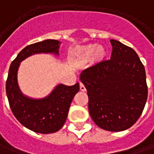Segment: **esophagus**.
<instances>
[{"label": "esophagus", "mask_w": 154, "mask_h": 154, "mask_svg": "<svg viewBox=\"0 0 154 154\" xmlns=\"http://www.w3.org/2000/svg\"><path fill=\"white\" fill-rule=\"evenodd\" d=\"M80 90L82 92H86V88L84 87V85L82 83H80Z\"/></svg>", "instance_id": "obj_1"}]
</instances>
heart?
Here are the masks:
<instances>
[{
	"instance_id": "obj_1",
	"label": "heart",
	"mask_w": 154,
	"mask_h": 154,
	"mask_svg": "<svg viewBox=\"0 0 154 154\" xmlns=\"http://www.w3.org/2000/svg\"><path fill=\"white\" fill-rule=\"evenodd\" d=\"M72 54L74 60L81 64L89 62L91 59L94 63L98 64L107 59L108 50L102 45L98 46L97 43H90L75 47Z\"/></svg>"
}]
</instances>
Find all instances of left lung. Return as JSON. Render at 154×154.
<instances>
[{
    "mask_svg": "<svg viewBox=\"0 0 154 154\" xmlns=\"http://www.w3.org/2000/svg\"><path fill=\"white\" fill-rule=\"evenodd\" d=\"M110 60L80 74L88 91V110L99 128L112 132L129 128L142 114L148 98L144 66L136 51L110 40Z\"/></svg>",
    "mask_w": 154,
    "mask_h": 154,
    "instance_id": "8db88e82",
    "label": "left lung"
}]
</instances>
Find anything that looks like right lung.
<instances>
[{
  "label": "right lung",
  "instance_id": "1",
  "mask_svg": "<svg viewBox=\"0 0 154 154\" xmlns=\"http://www.w3.org/2000/svg\"><path fill=\"white\" fill-rule=\"evenodd\" d=\"M61 42L47 39L22 49L11 62L6 80V91L10 107L22 125L35 133L57 132L66 122L70 105L79 91V82L73 86L57 84L50 94L42 98H32L22 93L18 85L20 64L32 55L50 53L59 56Z\"/></svg>",
  "mask_w": 154,
  "mask_h": 154
}]
</instances>
